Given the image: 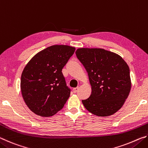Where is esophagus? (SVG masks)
Returning a JSON list of instances; mask_svg holds the SVG:
<instances>
[{"label": "esophagus", "mask_w": 148, "mask_h": 148, "mask_svg": "<svg viewBox=\"0 0 148 148\" xmlns=\"http://www.w3.org/2000/svg\"><path fill=\"white\" fill-rule=\"evenodd\" d=\"M78 89H79V87H75V88L73 89V92H74V93H76V92H77V91H78Z\"/></svg>", "instance_id": "1"}]
</instances>
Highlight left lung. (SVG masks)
<instances>
[{
    "instance_id": "8db88e82",
    "label": "left lung",
    "mask_w": 148,
    "mask_h": 148,
    "mask_svg": "<svg viewBox=\"0 0 148 148\" xmlns=\"http://www.w3.org/2000/svg\"><path fill=\"white\" fill-rule=\"evenodd\" d=\"M76 55L88 74L91 86V96L82 100L84 106L97 116L114 114L131 91L128 64L119 55L101 48H78Z\"/></svg>"
}]
</instances>
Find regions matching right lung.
<instances>
[{"label": "right lung", "mask_w": 148, "mask_h": 148, "mask_svg": "<svg viewBox=\"0 0 148 148\" xmlns=\"http://www.w3.org/2000/svg\"><path fill=\"white\" fill-rule=\"evenodd\" d=\"M76 48L53 45L37 53L21 74V91L25 102L35 114L49 117L63 108L71 89L62 69Z\"/></svg>", "instance_id": "1"}]
</instances>
